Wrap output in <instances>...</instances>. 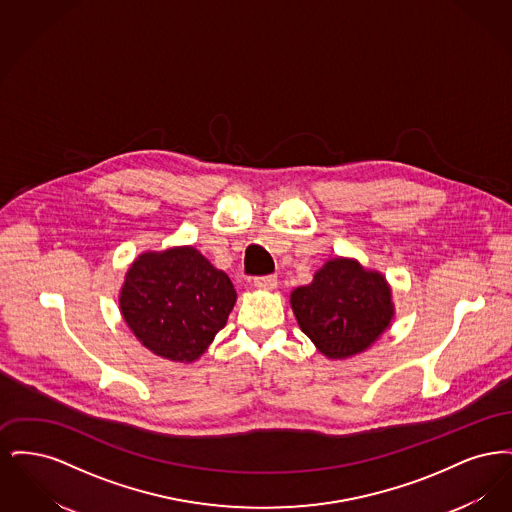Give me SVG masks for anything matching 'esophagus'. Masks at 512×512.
Wrapping results in <instances>:
<instances>
[{
  "mask_svg": "<svg viewBox=\"0 0 512 512\" xmlns=\"http://www.w3.org/2000/svg\"><path fill=\"white\" fill-rule=\"evenodd\" d=\"M255 288H259V290H274L276 286H278V278L276 276H259V278H255Z\"/></svg>",
  "mask_w": 512,
  "mask_h": 512,
  "instance_id": "34e87169",
  "label": "esophagus"
}]
</instances>
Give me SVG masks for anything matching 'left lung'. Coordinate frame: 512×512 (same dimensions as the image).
Masks as SVG:
<instances>
[{
  "label": "left lung",
  "mask_w": 512,
  "mask_h": 512,
  "mask_svg": "<svg viewBox=\"0 0 512 512\" xmlns=\"http://www.w3.org/2000/svg\"><path fill=\"white\" fill-rule=\"evenodd\" d=\"M290 303L301 332L328 359L363 353L395 315L386 278L343 257L317 270L309 286L293 290Z\"/></svg>",
  "instance_id": "8db88e82"
}]
</instances>
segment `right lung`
Masks as SVG:
<instances>
[{
  "label": "right lung",
  "instance_id": "right-lung-1",
  "mask_svg": "<svg viewBox=\"0 0 512 512\" xmlns=\"http://www.w3.org/2000/svg\"><path fill=\"white\" fill-rule=\"evenodd\" d=\"M236 290L195 247L142 253L124 276L119 305L132 334L174 363H194L226 326Z\"/></svg>",
  "mask_w": 512,
  "mask_h": 512
}]
</instances>
